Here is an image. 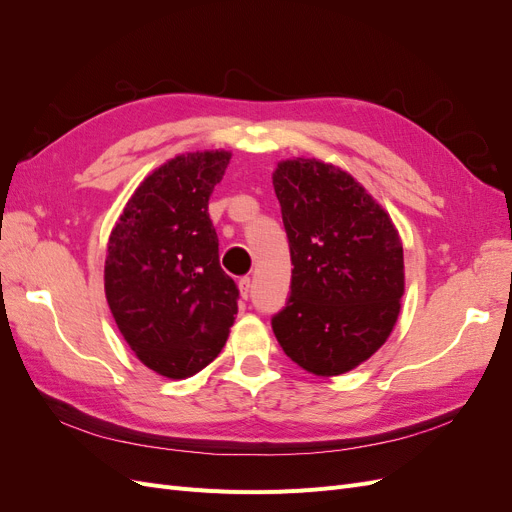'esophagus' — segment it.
Masks as SVG:
<instances>
[{"instance_id":"1","label":"esophagus","mask_w":512,"mask_h":512,"mask_svg":"<svg viewBox=\"0 0 512 512\" xmlns=\"http://www.w3.org/2000/svg\"><path fill=\"white\" fill-rule=\"evenodd\" d=\"M239 290H241V297L243 299L250 297V292H252V280H250V277H241V280H239Z\"/></svg>"}]
</instances>
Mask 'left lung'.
Wrapping results in <instances>:
<instances>
[{"instance_id": "left-lung-1", "label": "left lung", "mask_w": 512, "mask_h": 512, "mask_svg": "<svg viewBox=\"0 0 512 512\" xmlns=\"http://www.w3.org/2000/svg\"><path fill=\"white\" fill-rule=\"evenodd\" d=\"M290 245V297L271 318L290 359L316 376L367 361L391 335L404 247L384 209L348 173L286 160L273 173Z\"/></svg>"}]
</instances>
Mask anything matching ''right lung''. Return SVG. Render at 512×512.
<instances>
[{"label": "right lung", "instance_id": "obj_1", "mask_svg": "<svg viewBox=\"0 0 512 512\" xmlns=\"http://www.w3.org/2000/svg\"><path fill=\"white\" fill-rule=\"evenodd\" d=\"M228 162V151H196L153 170L108 239V307L138 359L166 378L207 367L235 322L239 288L207 213Z\"/></svg>", "mask_w": 512, "mask_h": 512}]
</instances>
